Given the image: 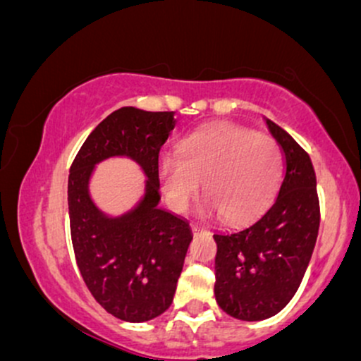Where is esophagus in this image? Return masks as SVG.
Here are the masks:
<instances>
[{
  "mask_svg": "<svg viewBox=\"0 0 361 361\" xmlns=\"http://www.w3.org/2000/svg\"><path fill=\"white\" fill-rule=\"evenodd\" d=\"M192 231L193 233H204L205 227H202L200 224H192Z\"/></svg>",
  "mask_w": 361,
  "mask_h": 361,
  "instance_id": "obj_1",
  "label": "esophagus"
}]
</instances>
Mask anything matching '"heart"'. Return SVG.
Masks as SVG:
<instances>
[{"label":"heart","mask_w":361,"mask_h":361,"mask_svg":"<svg viewBox=\"0 0 361 361\" xmlns=\"http://www.w3.org/2000/svg\"><path fill=\"white\" fill-rule=\"evenodd\" d=\"M168 205L185 212L202 186L204 214L243 224L258 217L275 197L281 178L280 146L268 135L234 123H212L178 142V156L157 159Z\"/></svg>","instance_id":"b5f03b06"}]
</instances>
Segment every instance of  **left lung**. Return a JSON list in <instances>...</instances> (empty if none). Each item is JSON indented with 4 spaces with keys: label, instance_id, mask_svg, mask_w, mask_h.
<instances>
[{
    "label": "left lung",
    "instance_id": "left-lung-1",
    "mask_svg": "<svg viewBox=\"0 0 361 361\" xmlns=\"http://www.w3.org/2000/svg\"><path fill=\"white\" fill-rule=\"evenodd\" d=\"M264 122L285 157L279 195L250 226L214 234L215 300L241 321H263L292 300L309 267L321 219L309 154L275 122Z\"/></svg>",
    "mask_w": 361,
    "mask_h": 361
}]
</instances>
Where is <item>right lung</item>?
Masks as SVG:
<instances>
[{"mask_svg": "<svg viewBox=\"0 0 361 361\" xmlns=\"http://www.w3.org/2000/svg\"><path fill=\"white\" fill-rule=\"evenodd\" d=\"M176 126L175 111L122 106L85 140L68 180L71 239L82 280L106 312L127 322L151 321L171 305L192 229L185 219L161 209L157 157ZM127 157L143 169L145 193L118 216L90 198L97 164Z\"/></svg>", "mask_w": 361, "mask_h": 361, "instance_id": "obj_1", "label": "right lung"}]
</instances>
